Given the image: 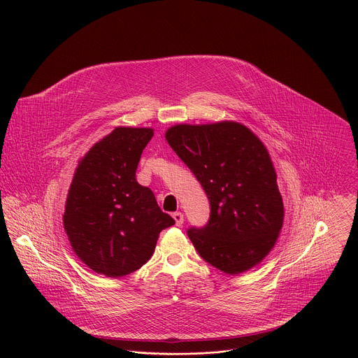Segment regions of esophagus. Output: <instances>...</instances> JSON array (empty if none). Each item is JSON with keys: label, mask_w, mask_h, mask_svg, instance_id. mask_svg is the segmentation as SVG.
Returning a JSON list of instances; mask_svg holds the SVG:
<instances>
[{"label": "esophagus", "mask_w": 358, "mask_h": 358, "mask_svg": "<svg viewBox=\"0 0 358 358\" xmlns=\"http://www.w3.org/2000/svg\"><path fill=\"white\" fill-rule=\"evenodd\" d=\"M173 219L176 220V224L177 226H181L184 223V215L181 212H176L173 213Z\"/></svg>", "instance_id": "34e87169"}]
</instances>
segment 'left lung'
Listing matches in <instances>:
<instances>
[{
    "mask_svg": "<svg viewBox=\"0 0 358 358\" xmlns=\"http://www.w3.org/2000/svg\"><path fill=\"white\" fill-rule=\"evenodd\" d=\"M166 141L210 202L208 224L188 230L198 254L227 275L261 264L285 219L278 174L262 141L236 121L177 124L166 131Z\"/></svg>",
    "mask_w": 358,
    "mask_h": 358,
    "instance_id": "8db88e82",
    "label": "left lung"
}]
</instances>
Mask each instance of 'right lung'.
<instances>
[{
	"instance_id": "1",
	"label": "right lung",
	"mask_w": 358,
	"mask_h": 358,
	"mask_svg": "<svg viewBox=\"0 0 358 358\" xmlns=\"http://www.w3.org/2000/svg\"><path fill=\"white\" fill-rule=\"evenodd\" d=\"M152 136V128H114L79 160L68 189L62 223L71 247L107 278L138 271L153 255L160 231L176 223L135 178Z\"/></svg>"
}]
</instances>
